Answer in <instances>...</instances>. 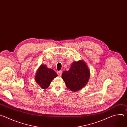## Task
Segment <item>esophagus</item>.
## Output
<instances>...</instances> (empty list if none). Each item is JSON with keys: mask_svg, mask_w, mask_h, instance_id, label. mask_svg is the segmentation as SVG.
<instances>
[{"mask_svg": "<svg viewBox=\"0 0 127 127\" xmlns=\"http://www.w3.org/2000/svg\"><path fill=\"white\" fill-rule=\"evenodd\" d=\"M62 73V71L61 70L57 72V74H58L59 76H61Z\"/></svg>", "mask_w": 127, "mask_h": 127, "instance_id": "34e87169", "label": "esophagus"}]
</instances>
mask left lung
<instances>
[{"label": "left lung", "mask_w": 127, "mask_h": 127, "mask_svg": "<svg viewBox=\"0 0 127 127\" xmlns=\"http://www.w3.org/2000/svg\"><path fill=\"white\" fill-rule=\"evenodd\" d=\"M90 71L82 60L74 62L68 71H63L62 77L67 87L71 91L76 92L82 88L87 83Z\"/></svg>", "instance_id": "left-lung-1"}]
</instances>
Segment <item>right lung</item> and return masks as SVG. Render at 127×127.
<instances>
[{"label": "right lung", "instance_id": "obj_1", "mask_svg": "<svg viewBox=\"0 0 127 127\" xmlns=\"http://www.w3.org/2000/svg\"><path fill=\"white\" fill-rule=\"evenodd\" d=\"M57 76V74L53 69L47 68L45 65H42L37 71L35 80L42 88L46 89L49 86L52 80Z\"/></svg>", "mask_w": 127, "mask_h": 127}]
</instances>
